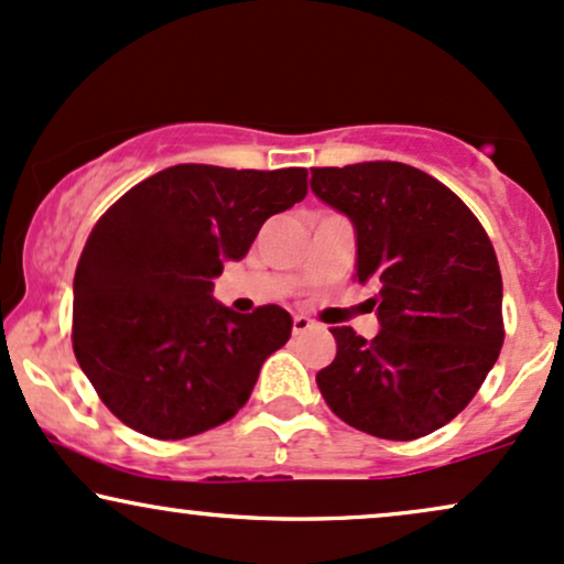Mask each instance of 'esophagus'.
Masks as SVG:
<instances>
[{
    "mask_svg": "<svg viewBox=\"0 0 564 564\" xmlns=\"http://www.w3.org/2000/svg\"><path fill=\"white\" fill-rule=\"evenodd\" d=\"M312 328H315V323H312L307 315H294V325H291V330H294V336L307 334V330H312Z\"/></svg>",
    "mask_w": 564,
    "mask_h": 564,
    "instance_id": "1",
    "label": "esophagus"
}]
</instances>
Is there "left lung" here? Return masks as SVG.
<instances>
[{"mask_svg":"<svg viewBox=\"0 0 564 564\" xmlns=\"http://www.w3.org/2000/svg\"><path fill=\"white\" fill-rule=\"evenodd\" d=\"M312 194L349 217L355 278L376 286L372 341L330 328L336 357L315 376L351 429L412 441L449 423L497 362L501 273L478 217L457 194L404 162L312 167Z\"/></svg>","mask_w":564,"mask_h":564,"instance_id":"obj_1","label":"left lung"}]
</instances>
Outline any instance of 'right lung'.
Returning a JSON list of instances; mask_svg holds the SVG:
<instances>
[{
    "label": "right lung",
    "mask_w": 564,
    "mask_h": 564,
    "mask_svg": "<svg viewBox=\"0 0 564 564\" xmlns=\"http://www.w3.org/2000/svg\"><path fill=\"white\" fill-rule=\"evenodd\" d=\"M304 194V167L173 165L99 217L73 278V351L128 429L188 438L247 404L294 321L278 304L234 312L213 281Z\"/></svg>",
    "instance_id": "add662e5"
}]
</instances>
